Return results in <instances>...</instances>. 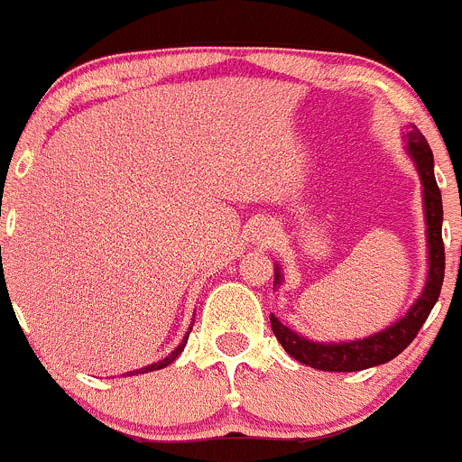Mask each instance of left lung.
Wrapping results in <instances>:
<instances>
[{"label":"left lung","instance_id":"8db88e82","mask_svg":"<svg viewBox=\"0 0 462 462\" xmlns=\"http://www.w3.org/2000/svg\"><path fill=\"white\" fill-rule=\"evenodd\" d=\"M408 156L415 162V170L421 181V204H424V219H426V252H429V272H426V283L421 288L420 297L412 301L406 315L385 327L383 331L372 333L365 337L342 342H318L304 337L301 333L292 331L285 327L274 313L270 315L272 331L276 340L281 342L285 351L294 360H300L304 365L315 367L322 372H360L367 367L383 365L394 356L402 354L412 340L421 324L426 322L429 313L436 306L440 297L442 279H445V245H442V195L433 174V152L426 143L424 135L420 134L417 126H411V131L403 134ZM283 283L281 267H274V285Z\"/></svg>","mask_w":462,"mask_h":462}]
</instances>
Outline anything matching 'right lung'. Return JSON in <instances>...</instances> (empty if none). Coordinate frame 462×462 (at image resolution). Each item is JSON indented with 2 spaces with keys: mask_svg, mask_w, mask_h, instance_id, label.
I'll return each instance as SVG.
<instances>
[{
  "mask_svg": "<svg viewBox=\"0 0 462 462\" xmlns=\"http://www.w3.org/2000/svg\"><path fill=\"white\" fill-rule=\"evenodd\" d=\"M192 324H195V322H192ZM192 324H190V331H192ZM190 331H188L186 336H183V340L179 342V346H177V349L172 351V354L168 356V358L158 360V363H152V365H144V367H140V370H134V372H129V374H144V372H153V370H162V367H168L170 363H174V360L179 358V354H181V351H183V346H186V342H188V336H190Z\"/></svg>",
  "mask_w": 462,
  "mask_h": 462,
  "instance_id": "add662e5",
  "label": "right lung"
}]
</instances>
